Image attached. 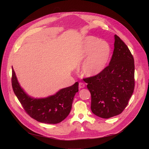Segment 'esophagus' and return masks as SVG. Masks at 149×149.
Wrapping results in <instances>:
<instances>
[{"instance_id":"1","label":"esophagus","mask_w":149,"mask_h":149,"mask_svg":"<svg viewBox=\"0 0 149 149\" xmlns=\"http://www.w3.org/2000/svg\"><path fill=\"white\" fill-rule=\"evenodd\" d=\"M85 87V84L83 83H79V88L81 89V88H84Z\"/></svg>"}]
</instances>
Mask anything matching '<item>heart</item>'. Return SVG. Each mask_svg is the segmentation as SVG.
Listing matches in <instances>:
<instances>
[{
    "instance_id": "obj_1",
    "label": "heart",
    "mask_w": 149,
    "mask_h": 149,
    "mask_svg": "<svg viewBox=\"0 0 149 149\" xmlns=\"http://www.w3.org/2000/svg\"><path fill=\"white\" fill-rule=\"evenodd\" d=\"M111 48L109 43L100 38L89 36L86 37L77 50V56L83 60L81 70L86 77H93L101 73L110 58Z\"/></svg>"
}]
</instances>
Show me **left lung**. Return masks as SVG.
<instances>
[{
  "instance_id": "left-lung-1",
  "label": "left lung",
  "mask_w": 149,
  "mask_h": 149,
  "mask_svg": "<svg viewBox=\"0 0 149 149\" xmlns=\"http://www.w3.org/2000/svg\"><path fill=\"white\" fill-rule=\"evenodd\" d=\"M114 50L109 65L99 74L84 79L91 94V111L102 118L120 114L135 88V65L127 46L115 35Z\"/></svg>"
}]
</instances>
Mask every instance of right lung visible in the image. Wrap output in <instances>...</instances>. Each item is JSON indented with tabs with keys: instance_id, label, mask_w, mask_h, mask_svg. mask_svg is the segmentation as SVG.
Listing matches in <instances>:
<instances>
[{
	"instance_id": "obj_1",
	"label": "right lung",
	"mask_w": 149,
	"mask_h": 149,
	"mask_svg": "<svg viewBox=\"0 0 149 149\" xmlns=\"http://www.w3.org/2000/svg\"><path fill=\"white\" fill-rule=\"evenodd\" d=\"M12 87L26 113L36 121L46 124H57L69 114L79 83L60 89L56 94L43 98L29 96L21 88L12 67Z\"/></svg>"
}]
</instances>
